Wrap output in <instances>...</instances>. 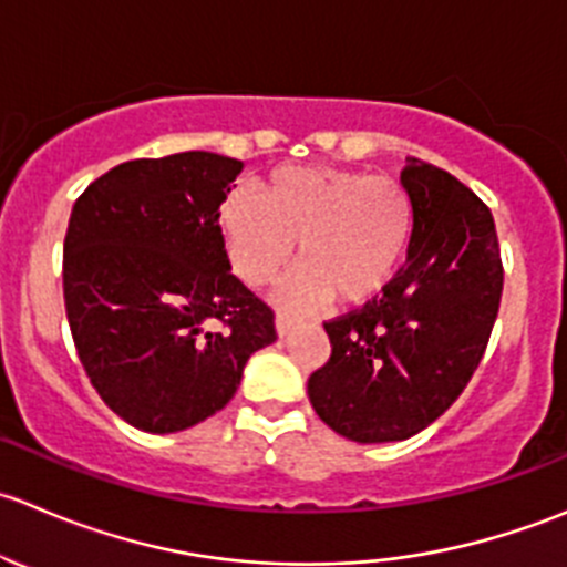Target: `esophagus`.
<instances>
[{
	"instance_id": "esophagus-1",
	"label": "esophagus",
	"mask_w": 567,
	"mask_h": 567,
	"mask_svg": "<svg viewBox=\"0 0 567 567\" xmlns=\"http://www.w3.org/2000/svg\"><path fill=\"white\" fill-rule=\"evenodd\" d=\"M295 324H297V317H291V313H286V311H278V317H276L278 336L291 333V330H295Z\"/></svg>"
}]
</instances>
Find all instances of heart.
Masks as SVG:
<instances>
[{
    "instance_id": "obj_1",
    "label": "heart",
    "mask_w": 567,
    "mask_h": 567,
    "mask_svg": "<svg viewBox=\"0 0 567 567\" xmlns=\"http://www.w3.org/2000/svg\"><path fill=\"white\" fill-rule=\"evenodd\" d=\"M220 237L231 270L248 286L281 278L291 256L300 270L286 284L289 302L330 295L344 306L389 289L413 237V200L400 182L333 165L278 167L259 198L231 193L220 206Z\"/></svg>"
}]
</instances>
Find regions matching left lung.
<instances>
[{
	"label": "left lung",
	"instance_id": "left-lung-1",
	"mask_svg": "<svg viewBox=\"0 0 567 567\" xmlns=\"http://www.w3.org/2000/svg\"><path fill=\"white\" fill-rule=\"evenodd\" d=\"M400 182L413 200L408 261L383 297L324 322L330 358L308 378L317 416L358 444L430 427L480 367L502 300L491 209L416 156Z\"/></svg>",
	"mask_w": 567,
	"mask_h": 567
}]
</instances>
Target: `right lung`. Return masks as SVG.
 Wrapping results in <instances>:
<instances>
[{
    "label": "right lung",
    "mask_w": 567,
    "mask_h": 567,
    "mask_svg": "<svg viewBox=\"0 0 567 567\" xmlns=\"http://www.w3.org/2000/svg\"><path fill=\"white\" fill-rule=\"evenodd\" d=\"M243 162L209 151L132 159L71 209L63 295L101 400L132 427L178 433L231 402L276 313L237 276L220 204Z\"/></svg>",
    "instance_id": "1"
}]
</instances>
